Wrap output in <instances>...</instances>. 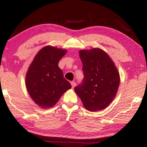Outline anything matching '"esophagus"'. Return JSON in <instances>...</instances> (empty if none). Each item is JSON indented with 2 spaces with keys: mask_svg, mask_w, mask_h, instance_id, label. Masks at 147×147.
<instances>
[{
  "mask_svg": "<svg viewBox=\"0 0 147 147\" xmlns=\"http://www.w3.org/2000/svg\"><path fill=\"white\" fill-rule=\"evenodd\" d=\"M71 86H72V88H74V87L76 86V83L74 82H71Z\"/></svg>",
  "mask_w": 147,
  "mask_h": 147,
  "instance_id": "esophagus-1",
  "label": "esophagus"
}]
</instances>
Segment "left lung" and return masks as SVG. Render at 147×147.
<instances>
[{"label": "left lung", "instance_id": "8db88e82", "mask_svg": "<svg viewBox=\"0 0 147 147\" xmlns=\"http://www.w3.org/2000/svg\"><path fill=\"white\" fill-rule=\"evenodd\" d=\"M79 56L84 78L74 91L88 110H102L111 103L117 93L119 71L108 54L100 49L81 50Z\"/></svg>", "mask_w": 147, "mask_h": 147}]
</instances>
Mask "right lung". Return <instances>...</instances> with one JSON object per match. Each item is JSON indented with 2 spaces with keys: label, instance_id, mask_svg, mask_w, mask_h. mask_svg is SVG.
<instances>
[{
  "label": "right lung",
  "instance_id": "right-lung-1",
  "mask_svg": "<svg viewBox=\"0 0 147 147\" xmlns=\"http://www.w3.org/2000/svg\"><path fill=\"white\" fill-rule=\"evenodd\" d=\"M67 50L46 46L39 51L27 71L26 87L34 102L49 108L58 102L65 92L71 88L58 67Z\"/></svg>",
  "mask_w": 147,
  "mask_h": 147
}]
</instances>
